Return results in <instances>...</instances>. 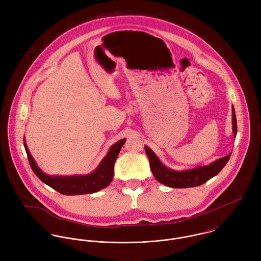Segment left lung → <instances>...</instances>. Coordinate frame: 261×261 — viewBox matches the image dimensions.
Here are the masks:
<instances>
[{"mask_svg": "<svg viewBox=\"0 0 261 261\" xmlns=\"http://www.w3.org/2000/svg\"><path fill=\"white\" fill-rule=\"evenodd\" d=\"M232 130L234 137L237 134V121L235 110L232 107ZM147 155L149 158L150 170L152 175L161 184L171 188H191V187L200 186L206 183L211 178L215 177L225 167L228 160L230 159L231 153L216 160L208 166H201L194 169L177 171L172 170L166 167L155 155V153L149 149L148 146H145Z\"/></svg>", "mask_w": 261, "mask_h": 261, "instance_id": "8db88e82", "label": "left lung"}]
</instances>
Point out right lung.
Returning <instances> with one entry per match:
<instances>
[{"mask_svg": "<svg viewBox=\"0 0 261 261\" xmlns=\"http://www.w3.org/2000/svg\"><path fill=\"white\" fill-rule=\"evenodd\" d=\"M125 139H122L112 145L106 156L101 160L96 169L87 175H73V176H50L45 174L36 164V161L30 153L25 138L24 147L26 149L28 160L33 172L38 178L57 192L63 195H83L95 193L101 189L109 186L113 178V169L115 160L120 151L121 147L125 143Z\"/></svg>", "mask_w": 261, "mask_h": 261, "instance_id": "right-lung-1", "label": "right lung"}]
</instances>
